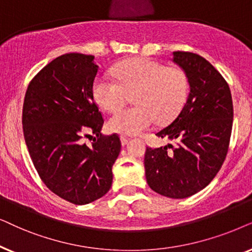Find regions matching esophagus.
<instances>
[{
    "label": "esophagus",
    "instance_id": "esophagus-1",
    "mask_svg": "<svg viewBox=\"0 0 252 252\" xmlns=\"http://www.w3.org/2000/svg\"><path fill=\"white\" fill-rule=\"evenodd\" d=\"M128 142H129V138H126V137H124V136H121V143H122L123 146L126 145Z\"/></svg>",
    "mask_w": 252,
    "mask_h": 252
}]
</instances>
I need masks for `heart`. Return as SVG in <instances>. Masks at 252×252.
Wrapping results in <instances>:
<instances>
[{
    "label": "heart",
    "mask_w": 252,
    "mask_h": 252,
    "mask_svg": "<svg viewBox=\"0 0 252 252\" xmlns=\"http://www.w3.org/2000/svg\"><path fill=\"white\" fill-rule=\"evenodd\" d=\"M112 79L105 75L93 82V96L106 112H115L133 94L136 106L122 109L108 120L110 131L121 135H139L156 120L168 123L179 115L189 94V79L180 66L145 58L128 60L115 68Z\"/></svg>",
    "instance_id": "1"
}]
</instances>
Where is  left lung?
Returning a JSON list of instances; mask_svg holds the SVG:
<instances>
[{
  "label": "left lung",
  "mask_w": 252,
  "mask_h": 252,
  "mask_svg": "<svg viewBox=\"0 0 252 252\" xmlns=\"http://www.w3.org/2000/svg\"><path fill=\"white\" fill-rule=\"evenodd\" d=\"M186 71L190 92L176 119L156 135L166 146L147 147L144 159L151 189L169 198H187L216 177L226 159L233 128L229 86L209 61L190 52H174Z\"/></svg>",
  "instance_id": "1"
}]
</instances>
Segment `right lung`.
Returning a JSON list of instances; mask_svg holds the SVG:
<instances>
[{"mask_svg": "<svg viewBox=\"0 0 252 252\" xmlns=\"http://www.w3.org/2000/svg\"><path fill=\"white\" fill-rule=\"evenodd\" d=\"M93 60L79 53L53 60L30 82L23 105V132L40 179L76 205L108 192L121 151L116 133L100 132L103 117L93 98L98 72Z\"/></svg>", "mask_w": 252, "mask_h": 252, "instance_id": "1", "label": "right lung"}]
</instances>
